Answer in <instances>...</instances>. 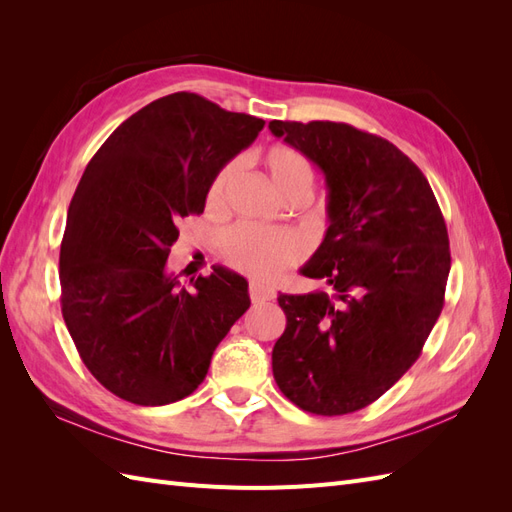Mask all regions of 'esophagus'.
<instances>
[{
  "label": "esophagus",
  "mask_w": 512,
  "mask_h": 512,
  "mask_svg": "<svg viewBox=\"0 0 512 512\" xmlns=\"http://www.w3.org/2000/svg\"><path fill=\"white\" fill-rule=\"evenodd\" d=\"M250 299L254 303H265L275 299V290L271 286H265L260 282H250Z\"/></svg>",
  "instance_id": "1"
}]
</instances>
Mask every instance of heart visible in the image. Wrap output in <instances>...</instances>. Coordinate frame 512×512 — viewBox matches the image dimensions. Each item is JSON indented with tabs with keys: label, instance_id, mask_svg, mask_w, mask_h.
<instances>
[{
	"label": "heart",
	"instance_id": "b5f03b06",
	"mask_svg": "<svg viewBox=\"0 0 512 512\" xmlns=\"http://www.w3.org/2000/svg\"><path fill=\"white\" fill-rule=\"evenodd\" d=\"M260 164L265 166L273 190L282 198L303 194L309 196L314 183V166L301 151L288 145H271L260 153ZM239 164H224L209 183L207 209L218 213L226 205V192L237 177ZM218 250L224 262L243 273L262 280H273L299 258V245L286 232H273L250 224L232 226L222 232Z\"/></svg>",
	"mask_w": 512,
	"mask_h": 512
}]
</instances>
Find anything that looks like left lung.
Listing matches in <instances>:
<instances>
[{"instance_id": "obj_1", "label": "left lung", "mask_w": 512, "mask_h": 512, "mask_svg": "<svg viewBox=\"0 0 512 512\" xmlns=\"http://www.w3.org/2000/svg\"><path fill=\"white\" fill-rule=\"evenodd\" d=\"M269 130L327 179L331 224L301 273L333 288L280 294L273 378L305 412L350 414L421 356L451 271L446 224L421 168L386 138L335 121L275 119Z\"/></svg>"}]
</instances>
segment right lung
<instances>
[{
	"instance_id": "obj_1",
	"label": "right lung",
	"mask_w": 512,
	"mask_h": 512,
	"mask_svg": "<svg viewBox=\"0 0 512 512\" xmlns=\"http://www.w3.org/2000/svg\"><path fill=\"white\" fill-rule=\"evenodd\" d=\"M262 128L177 91L123 121L85 168L61 239V314L85 367L130 404L192 395L250 307L241 275L213 267L179 288L166 260L179 222L205 211L215 173Z\"/></svg>"
}]
</instances>
